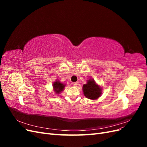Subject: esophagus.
Returning a JSON list of instances; mask_svg holds the SVG:
<instances>
[{
  "mask_svg": "<svg viewBox=\"0 0 147 147\" xmlns=\"http://www.w3.org/2000/svg\"><path fill=\"white\" fill-rule=\"evenodd\" d=\"M72 85H73L74 86H77V82H74V83H72Z\"/></svg>",
  "mask_w": 147,
  "mask_h": 147,
  "instance_id": "1",
  "label": "esophagus"
}]
</instances>
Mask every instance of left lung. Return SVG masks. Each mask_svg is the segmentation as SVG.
<instances>
[{
	"instance_id": "8db88e82",
	"label": "left lung",
	"mask_w": 147,
	"mask_h": 147,
	"mask_svg": "<svg viewBox=\"0 0 147 147\" xmlns=\"http://www.w3.org/2000/svg\"><path fill=\"white\" fill-rule=\"evenodd\" d=\"M83 90L84 95L90 99L95 100L101 95L100 88L92 80H89L87 83L84 84Z\"/></svg>"
}]
</instances>
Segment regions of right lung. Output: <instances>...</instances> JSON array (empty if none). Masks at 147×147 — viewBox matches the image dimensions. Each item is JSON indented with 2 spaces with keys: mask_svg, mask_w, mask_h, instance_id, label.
<instances>
[{
  "mask_svg": "<svg viewBox=\"0 0 147 147\" xmlns=\"http://www.w3.org/2000/svg\"><path fill=\"white\" fill-rule=\"evenodd\" d=\"M64 87V84H62L61 83L57 81H56V82H55L54 84H53V88H54V90L56 91V93H57V94H59L61 91H63Z\"/></svg>",
  "mask_w": 147,
  "mask_h": 147,
  "instance_id": "obj_1",
  "label": "right lung"
}]
</instances>
